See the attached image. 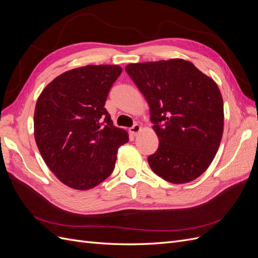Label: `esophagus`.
<instances>
[{"label":"esophagus","instance_id":"1","mask_svg":"<svg viewBox=\"0 0 258 258\" xmlns=\"http://www.w3.org/2000/svg\"><path fill=\"white\" fill-rule=\"evenodd\" d=\"M141 129H142V127L140 126V124H138V123H136V124H134V126H132L130 129H129V132L130 134L132 135V136H137L140 131H141Z\"/></svg>","mask_w":258,"mask_h":258}]
</instances>
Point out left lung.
Returning a JSON list of instances; mask_svg holds the SVG:
<instances>
[{"label": "left lung", "mask_w": 258, "mask_h": 258, "mask_svg": "<svg viewBox=\"0 0 258 258\" xmlns=\"http://www.w3.org/2000/svg\"><path fill=\"white\" fill-rule=\"evenodd\" d=\"M126 72L150 105L158 150L148 165L173 184L199 177L213 161L224 131L217 84L183 59L130 63Z\"/></svg>", "instance_id": "8db88e82"}]
</instances>
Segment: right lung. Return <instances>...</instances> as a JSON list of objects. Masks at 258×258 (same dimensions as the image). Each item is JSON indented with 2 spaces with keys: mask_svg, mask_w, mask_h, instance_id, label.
Here are the masks:
<instances>
[{
  "mask_svg": "<svg viewBox=\"0 0 258 258\" xmlns=\"http://www.w3.org/2000/svg\"><path fill=\"white\" fill-rule=\"evenodd\" d=\"M118 66H86L57 76L41 92L34 111V139L61 183L93 188L115 168L118 147L129 141L113 124L104 104Z\"/></svg>",
  "mask_w": 258,
  "mask_h": 258,
  "instance_id": "right-lung-1",
  "label": "right lung"
}]
</instances>
